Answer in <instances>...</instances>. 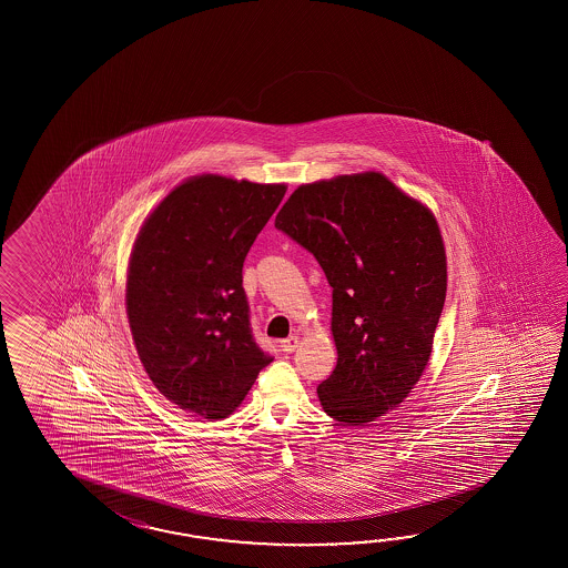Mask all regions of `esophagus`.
Wrapping results in <instances>:
<instances>
[{"label":"esophagus","mask_w":568,"mask_h":568,"mask_svg":"<svg viewBox=\"0 0 568 568\" xmlns=\"http://www.w3.org/2000/svg\"><path fill=\"white\" fill-rule=\"evenodd\" d=\"M280 347H282V351H284V353H292V351L298 347V337L284 338V341L280 343Z\"/></svg>","instance_id":"34e87169"}]
</instances>
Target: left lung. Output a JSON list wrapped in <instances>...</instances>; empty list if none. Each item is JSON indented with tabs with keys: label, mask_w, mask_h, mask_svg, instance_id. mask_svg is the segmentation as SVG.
Instances as JSON below:
<instances>
[{
	"label": "left lung",
	"mask_w": 568,
	"mask_h": 568,
	"mask_svg": "<svg viewBox=\"0 0 568 568\" xmlns=\"http://www.w3.org/2000/svg\"><path fill=\"white\" fill-rule=\"evenodd\" d=\"M276 230L314 255L333 288L337 367L318 399L337 423L394 410L420 379L447 296L433 213L379 172L302 184Z\"/></svg>",
	"instance_id": "left-lung-1"
}]
</instances>
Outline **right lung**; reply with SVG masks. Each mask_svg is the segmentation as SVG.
Masks as SVG:
<instances>
[{"label": "right lung", "mask_w": 568, "mask_h": 568, "mask_svg": "<svg viewBox=\"0 0 568 568\" xmlns=\"http://www.w3.org/2000/svg\"><path fill=\"white\" fill-rule=\"evenodd\" d=\"M284 193V184L196 176L135 240L125 288L133 343L154 386L194 416H230L274 362L252 333L243 262Z\"/></svg>", "instance_id": "right-lung-1"}]
</instances>
